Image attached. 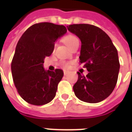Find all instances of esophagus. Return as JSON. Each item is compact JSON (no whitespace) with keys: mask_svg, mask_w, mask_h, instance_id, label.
I'll return each mask as SVG.
<instances>
[{"mask_svg":"<svg viewBox=\"0 0 132 132\" xmlns=\"http://www.w3.org/2000/svg\"><path fill=\"white\" fill-rule=\"evenodd\" d=\"M69 73V71H66V70H63V74L66 76V75H67Z\"/></svg>","mask_w":132,"mask_h":132,"instance_id":"34e87169","label":"esophagus"}]
</instances>
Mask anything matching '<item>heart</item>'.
<instances>
[{
	"label": "heart",
	"instance_id": "heart-1",
	"mask_svg": "<svg viewBox=\"0 0 132 132\" xmlns=\"http://www.w3.org/2000/svg\"><path fill=\"white\" fill-rule=\"evenodd\" d=\"M63 42L65 43L66 45H68L70 48L73 47V45L76 43H79V40L77 37H75L74 35H66L64 38H63ZM56 46V44L54 45V48ZM63 66H64L65 68H69L71 66V63H63Z\"/></svg>",
	"mask_w": 132,
	"mask_h": 132
}]
</instances>
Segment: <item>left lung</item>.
<instances>
[{"label":"left lung","instance_id":"8db88e82","mask_svg":"<svg viewBox=\"0 0 132 132\" xmlns=\"http://www.w3.org/2000/svg\"><path fill=\"white\" fill-rule=\"evenodd\" d=\"M81 42L79 59L89 73L79 72L73 85L75 95L89 103L101 102L111 95L118 80L120 63L118 51L111 38L96 26L87 24L67 26Z\"/></svg>","mask_w":132,"mask_h":132}]
</instances>
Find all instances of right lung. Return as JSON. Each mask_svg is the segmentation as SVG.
<instances>
[{
  "label": "right lung",
  "mask_w": 132,
  "mask_h": 132,
  "mask_svg": "<svg viewBox=\"0 0 132 132\" xmlns=\"http://www.w3.org/2000/svg\"><path fill=\"white\" fill-rule=\"evenodd\" d=\"M66 32L63 25L41 22L29 27L19 40L11 72L17 92L28 103L43 105L55 96L63 72L59 69L45 71L44 59L52 54L55 42Z\"/></svg>",
  "instance_id": "1"
}]
</instances>
